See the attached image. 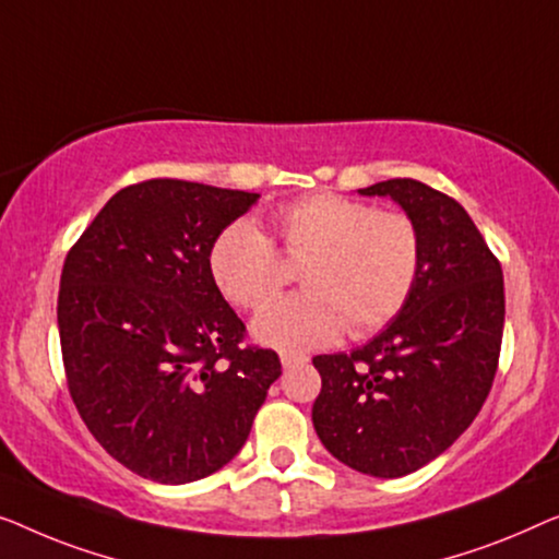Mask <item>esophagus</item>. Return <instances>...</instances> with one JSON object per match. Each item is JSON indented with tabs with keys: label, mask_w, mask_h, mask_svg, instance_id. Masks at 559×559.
Returning a JSON list of instances; mask_svg holds the SVG:
<instances>
[{
	"label": "esophagus",
	"mask_w": 559,
	"mask_h": 559,
	"mask_svg": "<svg viewBox=\"0 0 559 559\" xmlns=\"http://www.w3.org/2000/svg\"><path fill=\"white\" fill-rule=\"evenodd\" d=\"M309 357L306 355H294V352H281V365L283 369H294V367H304Z\"/></svg>",
	"instance_id": "obj_1"
}]
</instances>
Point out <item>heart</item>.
<instances>
[{
	"instance_id": "heart-1",
	"label": "heart",
	"mask_w": 559,
	"mask_h": 559,
	"mask_svg": "<svg viewBox=\"0 0 559 559\" xmlns=\"http://www.w3.org/2000/svg\"><path fill=\"white\" fill-rule=\"evenodd\" d=\"M283 250L304 261L306 290L265 306L253 321L258 342L283 352L332 344L349 326L355 336L388 324L411 298L420 276L423 240L405 212L313 194L281 210ZM219 290L242 309H258L283 283L276 248L253 219H235L210 250Z\"/></svg>"
}]
</instances>
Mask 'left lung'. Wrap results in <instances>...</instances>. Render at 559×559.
<instances>
[{"label": "left lung", "instance_id": "left-lung-1", "mask_svg": "<svg viewBox=\"0 0 559 559\" xmlns=\"http://www.w3.org/2000/svg\"><path fill=\"white\" fill-rule=\"evenodd\" d=\"M418 225L420 276L395 319L349 355H319L311 420L329 453L377 478L407 476L455 443L489 395L504 332V278L468 212L415 179L359 190Z\"/></svg>", "mask_w": 559, "mask_h": 559}]
</instances>
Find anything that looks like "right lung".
Listing matches in <instances>:
<instances>
[{
  "instance_id": "obj_1",
  "label": "right lung",
  "mask_w": 559,
  "mask_h": 559,
  "mask_svg": "<svg viewBox=\"0 0 559 559\" xmlns=\"http://www.w3.org/2000/svg\"><path fill=\"white\" fill-rule=\"evenodd\" d=\"M261 194L185 179L116 192L66 258L58 329L68 388L93 438L133 474L190 484L246 445L281 377L240 347L210 250Z\"/></svg>"
}]
</instances>
